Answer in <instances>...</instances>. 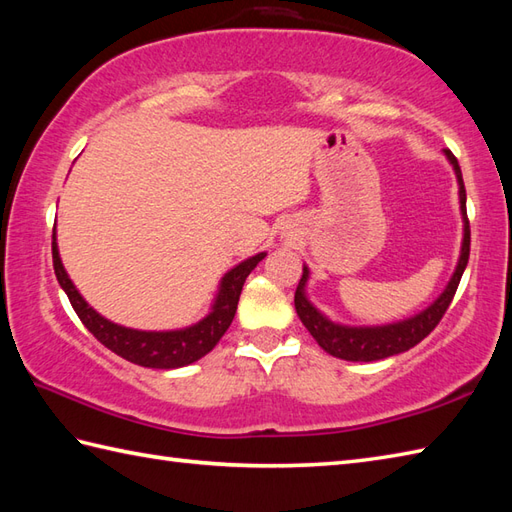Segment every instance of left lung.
I'll return each instance as SVG.
<instances>
[{
	"mask_svg": "<svg viewBox=\"0 0 512 512\" xmlns=\"http://www.w3.org/2000/svg\"><path fill=\"white\" fill-rule=\"evenodd\" d=\"M444 156H447V160L451 162L455 178H458L460 213L464 222L458 266H455L447 288L442 290V295L433 301L429 308L413 314L409 319L387 323V325H343L325 317V314L308 299L306 286L310 279V268L303 264V275L295 292V308L301 323L306 325V330L312 334V339L317 341L328 354L352 363H358V361L369 363V361H380V358H387V356H396L400 352H407L413 345H418L424 336H429V332L436 328L440 319L444 317V312H447V308L451 306L455 290L460 286L464 268L469 264L471 228H469V217H466V189H464L458 158H455L449 149H444Z\"/></svg>",
	"mask_w": 512,
	"mask_h": 512,
	"instance_id": "left-lung-1",
	"label": "left lung"
}]
</instances>
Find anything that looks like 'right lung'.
<instances>
[{
    "mask_svg": "<svg viewBox=\"0 0 512 512\" xmlns=\"http://www.w3.org/2000/svg\"><path fill=\"white\" fill-rule=\"evenodd\" d=\"M264 257L266 253H257L228 270L222 277L220 286H217L209 314L202 317L198 323L187 325V328L180 330H134L105 319L103 314L96 312L90 303L81 297V292L76 290L70 275L65 273L63 268L57 246V228L52 231L54 275H57L59 286L63 288L65 295H68L74 312L79 314L85 328H88L107 350L123 356L125 361L154 369H176L191 365L213 350L217 341H220L224 332L228 330V325L233 323L237 301L239 295H242L246 277Z\"/></svg>",
    "mask_w": 512,
    "mask_h": 512,
    "instance_id": "1",
    "label": "right lung"
}]
</instances>
